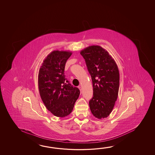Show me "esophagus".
I'll return each mask as SVG.
<instances>
[{
    "label": "esophagus",
    "instance_id": "obj_1",
    "mask_svg": "<svg viewBox=\"0 0 155 155\" xmlns=\"http://www.w3.org/2000/svg\"><path fill=\"white\" fill-rule=\"evenodd\" d=\"M79 89V90H80V91H81V86H78Z\"/></svg>",
    "mask_w": 155,
    "mask_h": 155
}]
</instances>
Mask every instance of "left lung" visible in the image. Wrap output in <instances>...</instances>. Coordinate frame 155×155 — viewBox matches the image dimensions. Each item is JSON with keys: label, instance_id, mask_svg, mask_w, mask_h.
Wrapping results in <instances>:
<instances>
[{"label": "left lung", "instance_id": "left-lung-1", "mask_svg": "<svg viewBox=\"0 0 155 155\" xmlns=\"http://www.w3.org/2000/svg\"><path fill=\"white\" fill-rule=\"evenodd\" d=\"M91 77L93 97L89 101L92 114L98 119L111 114L117 101L119 74L117 64L109 52L98 45L87 47L81 51Z\"/></svg>", "mask_w": 155, "mask_h": 155}]
</instances>
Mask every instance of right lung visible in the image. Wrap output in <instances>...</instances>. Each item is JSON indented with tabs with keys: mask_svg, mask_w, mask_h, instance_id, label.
Returning <instances> with one entry per match:
<instances>
[{
	"mask_svg": "<svg viewBox=\"0 0 155 155\" xmlns=\"http://www.w3.org/2000/svg\"><path fill=\"white\" fill-rule=\"evenodd\" d=\"M70 51H53L41 64L38 73V89L46 109L57 117L71 114L80 91L65 78L64 69Z\"/></svg>",
	"mask_w": 155,
	"mask_h": 155,
	"instance_id": "1",
	"label": "right lung"
}]
</instances>
